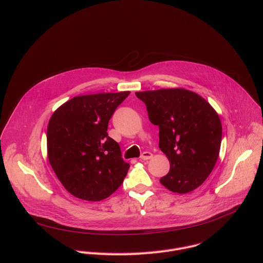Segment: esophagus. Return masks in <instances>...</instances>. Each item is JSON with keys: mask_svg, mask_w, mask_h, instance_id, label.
Here are the masks:
<instances>
[{"mask_svg": "<svg viewBox=\"0 0 263 263\" xmlns=\"http://www.w3.org/2000/svg\"><path fill=\"white\" fill-rule=\"evenodd\" d=\"M153 157V154L152 153H149V152H143L142 154H141V156H140V159H142V160H148V159H151Z\"/></svg>", "mask_w": 263, "mask_h": 263, "instance_id": "obj_1", "label": "esophagus"}]
</instances>
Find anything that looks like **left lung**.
<instances>
[{"label":"left lung","instance_id":"1","mask_svg":"<svg viewBox=\"0 0 263 263\" xmlns=\"http://www.w3.org/2000/svg\"><path fill=\"white\" fill-rule=\"evenodd\" d=\"M148 120L159 127V147L170 161L160 183L173 193L195 191L212 172L220 148L216 111L198 93L184 88L135 92Z\"/></svg>","mask_w":263,"mask_h":263}]
</instances>
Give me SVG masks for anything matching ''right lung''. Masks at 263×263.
<instances>
[{"label":"right lung","mask_w":263,"mask_h":263,"mask_svg":"<svg viewBox=\"0 0 263 263\" xmlns=\"http://www.w3.org/2000/svg\"><path fill=\"white\" fill-rule=\"evenodd\" d=\"M130 91L74 97L50 119L48 158L64 189L73 197L97 202L122 185L130 164L120 144L108 136V123Z\"/></svg>","instance_id":"obj_1"}]
</instances>
